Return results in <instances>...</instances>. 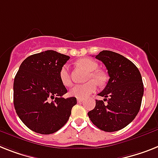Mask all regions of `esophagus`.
Instances as JSON below:
<instances>
[{
  "label": "esophagus",
  "mask_w": 158,
  "mask_h": 158,
  "mask_svg": "<svg viewBox=\"0 0 158 158\" xmlns=\"http://www.w3.org/2000/svg\"><path fill=\"white\" fill-rule=\"evenodd\" d=\"M77 102H79V103H81V102H83V99H82V98H77Z\"/></svg>",
  "instance_id": "obj_1"
}]
</instances>
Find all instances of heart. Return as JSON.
<instances>
[{
	"mask_svg": "<svg viewBox=\"0 0 158 158\" xmlns=\"http://www.w3.org/2000/svg\"><path fill=\"white\" fill-rule=\"evenodd\" d=\"M77 64L89 72V73L87 74L86 80L89 81L85 84L73 85L70 89L69 94L72 97H75L77 98H85L95 92V90L97 89V84H103L106 81V77L102 73L98 71L97 69L98 65L97 62L92 59H81L80 60L77 61ZM59 76H60V80L61 83L64 85L69 86L71 85V77H70L69 65L64 64L62 66L60 70Z\"/></svg>",
	"mask_w": 158,
	"mask_h": 158,
	"instance_id": "1",
	"label": "heart"
}]
</instances>
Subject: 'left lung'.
I'll list each match as a JSON object with an SVG mask.
<instances>
[{
	"mask_svg": "<svg viewBox=\"0 0 158 158\" xmlns=\"http://www.w3.org/2000/svg\"><path fill=\"white\" fill-rule=\"evenodd\" d=\"M95 58L105 64L110 79L88 112L91 122L105 131L123 129L135 118L141 106L144 85L137 67L128 59L111 51H102ZM104 101H106L105 104Z\"/></svg>",
	"mask_w": 158,
	"mask_h": 158,
	"instance_id": "8db88e82",
	"label": "left lung"
}]
</instances>
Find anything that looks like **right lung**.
Returning a JSON list of instances; mask_svg holds the SVG:
<instances>
[{
  "label": "right lung",
  "instance_id": "1",
  "mask_svg": "<svg viewBox=\"0 0 158 158\" xmlns=\"http://www.w3.org/2000/svg\"><path fill=\"white\" fill-rule=\"evenodd\" d=\"M69 58L48 50L31 55L21 64L14 77V105L21 120L33 131L52 134L69 118L77 98H62L67 89L59 76Z\"/></svg>",
  "mask_w": 158,
  "mask_h": 158
}]
</instances>
